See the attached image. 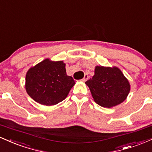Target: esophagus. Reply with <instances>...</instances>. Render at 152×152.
Listing matches in <instances>:
<instances>
[{"mask_svg": "<svg viewBox=\"0 0 152 152\" xmlns=\"http://www.w3.org/2000/svg\"><path fill=\"white\" fill-rule=\"evenodd\" d=\"M88 78H89V76H88V74H85L84 77H83V79H82V81H86L87 79H88Z\"/></svg>", "mask_w": 152, "mask_h": 152, "instance_id": "esophagus-1", "label": "esophagus"}]
</instances>
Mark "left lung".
<instances>
[{"label":"left lung","instance_id":"obj_1","mask_svg":"<svg viewBox=\"0 0 152 152\" xmlns=\"http://www.w3.org/2000/svg\"><path fill=\"white\" fill-rule=\"evenodd\" d=\"M94 102L102 107L111 108L126 99L130 84L117 67L96 66L94 76L86 82Z\"/></svg>","mask_w":152,"mask_h":152}]
</instances>
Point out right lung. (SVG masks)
<instances>
[{
  "label": "right lung",
  "mask_w": 152,
  "mask_h": 152,
  "mask_svg": "<svg viewBox=\"0 0 152 152\" xmlns=\"http://www.w3.org/2000/svg\"><path fill=\"white\" fill-rule=\"evenodd\" d=\"M66 64L62 61L46 58L31 67L26 76V90L35 102L52 106L66 98L74 86L71 76H67Z\"/></svg>",
  "instance_id": "right-lung-1"
}]
</instances>
